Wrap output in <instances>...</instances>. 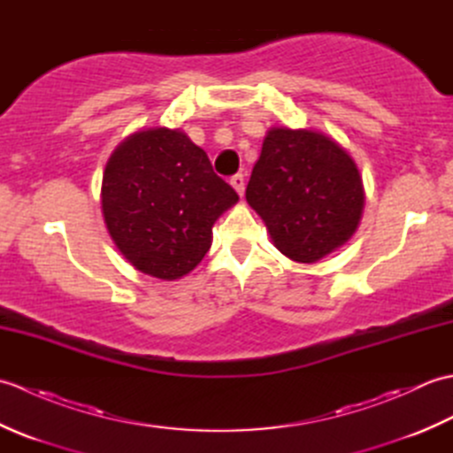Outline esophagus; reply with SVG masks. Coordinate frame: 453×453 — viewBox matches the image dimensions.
Wrapping results in <instances>:
<instances>
[{
	"mask_svg": "<svg viewBox=\"0 0 453 453\" xmlns=\"http://www.w3.org/2000/svg\"><path fill=\"white\" fill-rule=\"evenodd\" d=\"M229 182H232V187L237 190L239 196L245 195V177L242 175V173H237V175H234Z\"/></svg>",
	"mask_w": 453,
	"mask_h": 453,
	"instance_id": "esophagus-1",
	"label": "esophagus"
}]
</instances>
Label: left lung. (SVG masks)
Here are the masks:
<instances>
[{
    "label": "left lung",
    "instance_id": "left-lung-1",
    "mask_svg": "<svg viewBox=\"0 0 453 453\" xmlns=\"http://www.w3.org/2000/svg\"><path fill=\"white\" fill-rule=\"evenodd\" d=\"M245 196L278 251L296 263H315L349 242L364 208L356 163L313 130L268 132Z\"/></svg>",
    "mask_w": 453,
    "mask_h": 453
}]
</instances>
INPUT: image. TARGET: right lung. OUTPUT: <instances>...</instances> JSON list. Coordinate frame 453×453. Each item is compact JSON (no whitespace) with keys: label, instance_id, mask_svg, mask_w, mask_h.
Instances as JSON below:
<instances>
[{"label":"right lung","instance_id":"add662e5","mask_svg":"<svg viewBox=\"0 0 453 453\" xmlns=\"http://www.w3.org/2000/svg\"><path fill=\"white\" fill-rule=\"evenodd\" d=\"M239 200L187 134L151 128L114 150L103 175V216L128 263L177 280L211 245V226Z\"/></svg>","mask_w":453,"mask_h":453}]
</instances>
